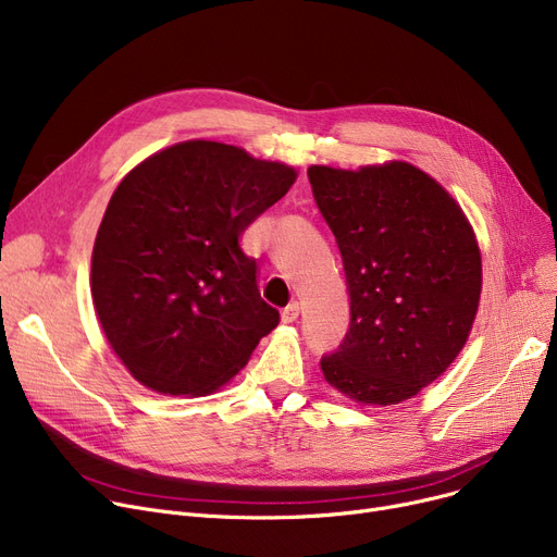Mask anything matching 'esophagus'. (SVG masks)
I'll use <instances>...</instances> for the list:
<instances>
[{"label":"esophagus","instance_id":"obj_1","mask_svg":"<svg viewBox=\"0 0 557 557\" xmlns=\"http://www.w3.org/2000/svg\"><path fill=\"white\" fill-rule=\"evenodd\" d=\"M300 315V305L290 302L286 309H282V323H296Z\"/></svg>","mask_w":557,"mask_h":557}]
</instances>
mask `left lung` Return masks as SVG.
Segmentation results:
<instances>
[{"label": "left lung", "mask_w": 557, "mask_h": 557, "mask_svg": "<svg viewBox=\"0 0 557 557\" xmlns=\"http://www.w3.org/2000/svg\"><path fill=\"white\" fill-rule=\"evenodd\" d=\"M349 290V330L325 382L363 406H391L433 384L470 338L483 263L456 198L411 162L307 169Z\"/></svg>", "instance_id": "left-lung-1"}]
</instances>
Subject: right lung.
Returning a JSON list of instances; mask_svg holds the SVG:
<instances>
[{
    "label": "right lung",
    "instance_id": "1",
    "mask_svg": "<svg viewBox=\"0 0 557 557\" xmlns=\"http://www.w3.org/2000/svg\"><path fill=\"white\" fill-rule=\"evenodd\" d=\"M296 178L294 166L239 146L187 139L116 185L95 239L90 288L108 345L141 386L212 395L277 327L239 239Z\"/></svg>",
    "mask_w": 557,
    "mask_h": 557
}]
</instances>
